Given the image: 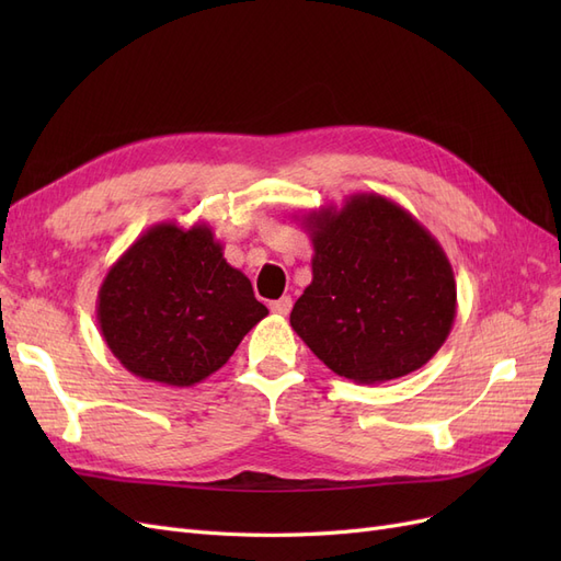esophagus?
Returning a JSON list of instances; mask_svg holds the SVG:
<instances>
[{"mask_svg": "<svg viewBox=\"0 0 561 561\" xmlns=\"http://www.w3.org/2000/svg\"><path fill=\"white\" fill-rule=\"evenodd\" d=\"M268 309L274 311L276 316H287V313L293 311V297H280V299H276V301H271Z\"/></svg>", "mask_w": 561, "mask_h": 561, "instance_id": "esophagus-1", "label": "esophagus"}]
</instances>
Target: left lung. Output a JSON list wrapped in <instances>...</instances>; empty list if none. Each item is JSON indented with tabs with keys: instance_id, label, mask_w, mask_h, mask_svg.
<instances>
[{
	"instance_id": "8db88e82",
	"label": "left lung",
	"mask_w": 561,
	"mask_h": 561,
	"mask_svg": "<svg viewBox=\"0 0 561 561\" xmlns=\"http://www.w3.org/2000/svg\"><path fill=\"white\" fill-rule=\"evenodd\" d=\"M313 278L290 325L318 360L355 383L426 365L456 318L454 268L419 219L381 194L301 215Z\"/></svg>"
}]
</instances>
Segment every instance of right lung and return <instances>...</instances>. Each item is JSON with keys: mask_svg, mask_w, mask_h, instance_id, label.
Returning a JSON list of instances; mask_svg holds the SVG:
<instances>
[{"mask_svg": "<svg viewBox=\"0 0 561 561\" xmlns=\"http://www.w3.org/2000/svg\"><path fill=\"white\" fill-rule=\"evenodd\" d=\"M206 222L149 227L98 290V325L130 375L190 388L222 367L268 316Z\"/></svg>", "mask_w": 561, "mask_h": 561, "instance_id": "add662e5", "label": "right lung"}]
</instances>
